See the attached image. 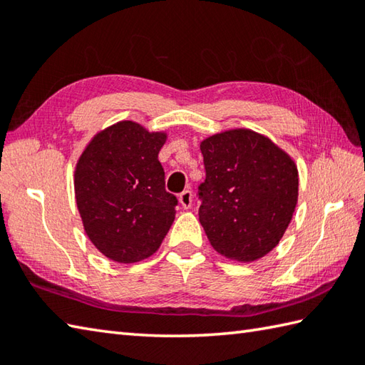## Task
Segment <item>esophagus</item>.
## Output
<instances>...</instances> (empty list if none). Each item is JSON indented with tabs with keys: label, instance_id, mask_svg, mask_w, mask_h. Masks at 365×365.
Here are the masks:
<instances>
[{
	"label": "esophagus",
	"instance_id": "34e87169",
	"mask_svg": "<svg viewBox=\"0 0 365 365\" xmlns=\"http://www.w3.org/2000/svg\"><path fill=\"white\" fill-rule=\"evenodd\" d=\"M178 202L183 208H190L192 205V192L190 190H185L183 192H180V196H178Z\"/></svg>",
	"mask_w": 365,
	"mask_h": 365
}]
</instances>
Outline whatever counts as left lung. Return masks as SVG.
<instances>
[{
  "instance_id": "1",
  "label": "left lung",
  "mask_w": 365,
  "mask_h": 365,
  "mask_svg": "<svg viewBox=\"0 0 365 365\" xmlns=\"http://www.w3.org/2000/svg\"><path fill=\"white\" fill-rule=\"evenodd\" d=\"M205 180L199 221L226 259H262L281 242L298 202V169L269 138L227 130L200 143Z\"/></svg>"
}]
</instances>
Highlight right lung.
<instances>
[{"instance_id":"add662e5","label":"right lung","mask_w":365,"mask_h":365,"mask_svg":"<svg viewBox=\"0 0 365 365\" xmlns=\"http://www.w3.org/2000/svg\"><path fill=\"white\" fill-rule=\"evenodd\" d=\"M168 135L122 120L100 131L75 168L84 232L105 257L141 262L158 251L175 218L158 153Z\"/></svg>"}]
</instances>
